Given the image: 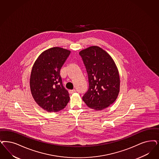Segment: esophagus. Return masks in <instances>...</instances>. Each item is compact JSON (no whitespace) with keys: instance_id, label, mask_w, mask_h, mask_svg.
<instances>
[{"instance_id":"obj_1","label":"esophagus","mask_w":159,"mask_h":159,"mask_svg":"<svg viewBox=\"0 0 159 159\" xmlns=\"http://www.w3.org/2000/svg\"><path fill=\"white\" fill-rule=\"evenodd\" d=\"M75 92H76V90L75 89L69 90V93H70V94H72V93H75Z\"/></svg>"}]
</instances>
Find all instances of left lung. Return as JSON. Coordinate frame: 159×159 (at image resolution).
<instances>
[{
  "label": "left lung",
  "mask_w": 159,
  "mask_h": 159,
  "mask_svg": "<svg viewBox=\"0 0 159 159\" xmlns=\"http://www.w3.org/2000/svg\"><path fill=\"white\" fill-rule=\"evenodd\" d=\"M88 73L89 89L83 100L89 107L102 110L115 101L120 91V77L111 57L93 46L79 52Z\"/></svg>",
  "instance_id": "left-lung-1"
}]
</instances>
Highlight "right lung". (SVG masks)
<instances>
[{
    "label": "right lung",
    "mask_w": 159,
    "mask_h": 159,
    "mask_svg": "<svg viewBox=\"0 0 159 159\" xmlns=\"http://www.w3.org/2000/svg\"><path fill=\"white\" fill-rule=\"evenodd\" d=\"M70 53L69 50L54 47L42 52L33 65L30 79L32 95L36 103L48 112L63 109L69 102L60 70Z\"/></svg>",
    "instance_id": "right-lung-1"
}]
</instances>
